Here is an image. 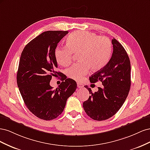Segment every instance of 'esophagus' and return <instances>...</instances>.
<instances>
[{
	"label": "esophagus",
	"instance_id": "esophagus-1",
	"mask_svg": "<svg viewBox=\"0 0 150 150\" xmlns=\"http://www.w3.org/2000/svg\"><path fill=\"white\" fill-rule=\"evenodd\" d=\"M77 86H78V88H83L84 87V85L80 83H77Z\"/></svg>",
	"mask_w": 150,
	"mask_h": 150
}]
</instances>
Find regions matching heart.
<instances>
[{
  "label": "heart",
  "instance_id": "1",
  "mask_svg": "<svg viewBox=\"0 0 150 150\" xmlns=\"http://www.w3.org/2000/svg\"><path fill=\"white\" fill-rule=\"evenodd\" d=\"M67 47H57L55 49V58L62 66H69L72 53L78 54L79 62L66 70L69 78L81 81L88 73L89 69L99 70L108 62L112 51V44L106 37L86 31H75L66 40Z\"/></svg>",
  "mask_w": 150,
  "mask_h": 150
}]
</instances>
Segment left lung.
Here are the masks:
<instances>
[{
    "mask_svg": "<svg viewBox=\"0 0 150 150\" xmlns=\"http://www.w3.org/2000/svg\"><path fill=\"white\" fill-rule=\"evenodd\" d=\"M113 52L110 60L102 69L89 77L91 83L99 81L103 85L97 92L91 93L83 103L86 114L96 121L110 118L119 111L128 96L131 86V64L128 54L115 39H112Z\"/></svg>",
    "mask_w": 150,
    "mask_h": 150,
    "instance_id": "8db88e82",
    "label": "left lung"
}]
</instances>
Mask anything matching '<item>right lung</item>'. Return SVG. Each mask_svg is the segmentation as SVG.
<instances>
[{"label":"right lung","instance_id":"obj_1","mask_svg":"<svg viewBox=\"0 0 150 150\" xmlns=\"http://www.w3.org/2000/svg\"><path fill=\"white\" fill-rule=\"evenodd\" d=\"M68 31L44 32L30 41L21 53L17 73L18 88L25 106L39 118L52 120L62 112L67 98L74 93L76 82L63 76L56 89L50 86L56 71L55 49Z\"/></svg>","mask_w":150,"mask_h":150}]
</instances>
